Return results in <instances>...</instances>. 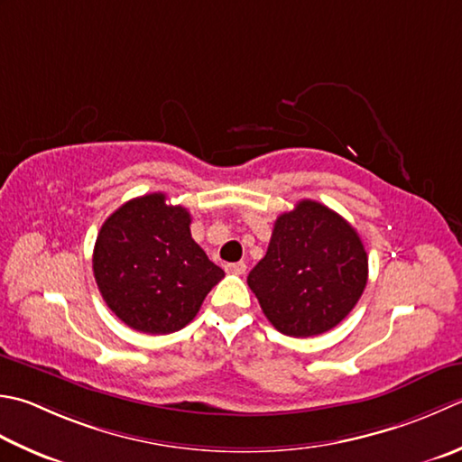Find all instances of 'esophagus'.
I'll return each instance as SVG.
<instances>
[{
    "label": "esophagus",
    "instance_id": "1",
    "mask_svg": "<svg viewBox=\"0 0 462 462\" xmlns=\"http://www.w3.org/2000/svg\"><path fill=\"white\" fill-rule=\"evenodd\" d=\"M226 273L244 274L246 273V264H244V262H232V264H226Z\"/></svg>",
    "mask_w": 462,
    "mask_h": 462
}]
</instances>
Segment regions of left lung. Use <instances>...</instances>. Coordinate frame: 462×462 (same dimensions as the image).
I'll return each instance as SVG.
<instances>
[{
  "instance_id": "left-lung-1",
  "label": "left lung",
  "mask_w": 462,
  "mask_h": 462,
  "mask_svg": "<svg viewBox=\"0 0 462 462\" xmlns=\"http://www.w3.org/2000/svg\"><path fill=\"white\" fill-rule=\"evenodd\" d=\"M366 280L368 256L358 232L324 204L302 200L276 218L248 286L276 330L306 338L345 320Z\"/></svg>"
}]
</instances>
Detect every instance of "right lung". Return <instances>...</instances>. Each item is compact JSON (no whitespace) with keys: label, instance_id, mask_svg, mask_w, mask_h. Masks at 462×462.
Listing matches in <instances>:
<instances>
[{"label":"right lung","instance_id":"add662e5","mask_svg":"<svg viewBox=\"0 0 462 462\" xmlns=\"http://www.w3.org/2000/svg\"><path fill=\"white\" fill-rule=\"evenodd\" d=\"M189 222L186 208L156 192L125 202L102 224L94 276L106 304L130 328L146 334L184 328L224 278L194 242Z\"/></svg>","mask_w":462,"mask_h":462}]
</instances>
